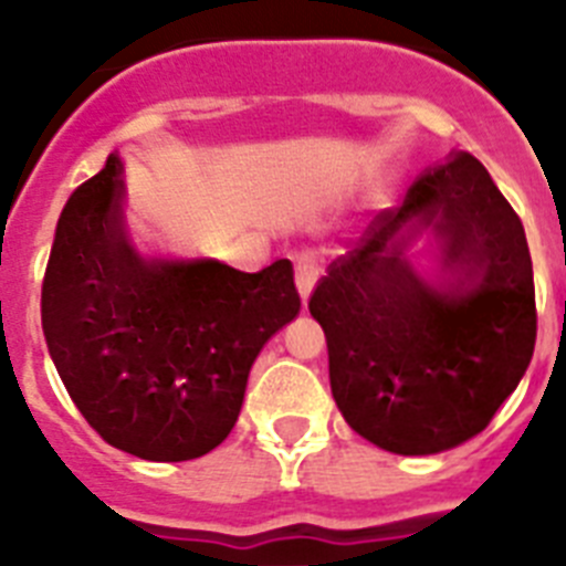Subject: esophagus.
<instances>
[{
  "mask_svg": "<svg viewBox=\"0 0 566 566\" xmlns=\"http://www.w3.org/2000/svg\"><path fill=\"white\" fill-rule=\"evenodd\" d=\"M317 277H319V266L317 260H314L312 252H297L294 254V280H297V292L306 303L312 297L314 286H317Z\"/></svg>",
  "mask_w": 566,
  "mask_h": 566,
  "instance_id": "34e87169",
  "label": "esophagus"
}]
</instances>
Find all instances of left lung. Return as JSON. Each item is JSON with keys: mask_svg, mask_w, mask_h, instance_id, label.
Listing matches in <instances>:
<instances>
[{"mask_svg": "<svg viewBox=\"0 0 566 566\" xmlns=\"http://www.w3.org/2000/svg\"><path fill=\"white\" fill-rule=\"evenodd\" d=\"M424 228L440 247L439 284L407 260ZM308 312L326 332L334 402L359 437L402 457L451 451L488 428L533 359L522 221L488 169L453 153L334 260Z\"/></svg>", "mask_w": 566, "mask_h": 566, "instance_id": "1", "label": "left lung"}]
</instances>
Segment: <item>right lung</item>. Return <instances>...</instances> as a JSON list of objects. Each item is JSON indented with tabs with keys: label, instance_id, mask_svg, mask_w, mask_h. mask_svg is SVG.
Instances as JSON below:
<instances>
[{
	"label": "right lung",
	"instance_id": "right-lung-1",
	"mask_svg": "<svg viewBox=\"0 0 566 566\" xmlns=\"http://www.w3.org/2000/svg\"><path fill=\"white\" fill-rule=\"evenodd\" d=\"M297 312L289 260L249 274L144 258L115 153L64 203L42 283L44 339L70 399L118 451L187 462L218 448L260 348Z\"/></svg>",
	"mask_w": 566,
	"mask_h": 566
}]
</instances>
